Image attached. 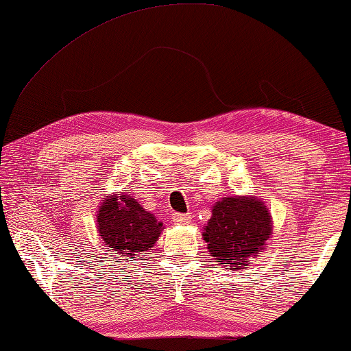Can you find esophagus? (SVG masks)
Returning <instances> with one entry per match:
<instances>
[{
	"mask_svg": "<svg viewBox=\"0 0 351 351\" xmlns=\"http://www.w3.org/2000/svg\"><path fill=\"white\" fill-rule=\"evenodd\" d=\"M171 219H173V221H175L176 225H187V223H191V215H189V214H178V213H175Z\"/></svg>",
	"mask_w": 351,
	"mask_h": 351,
	"instance_id": "esophagus-1",
	"label": "esophagus"
}]
</instances>
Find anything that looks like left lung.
<instances>
[{"mask_svg": "<svg viewBox=\"0 0 351 351\" xmlns=\"http://www.w3.org/2000/svg\"><path fill=\"white\" fill-rule=\"evenodd\" d=\"M271 215L256 197H225L213 206L203 239L215 263L241 270L271 236Z\"/></svg>", "mask_w": 351, "mask_h": 351, "instance_id": "8db88e82", "label": "left lung"}]
</instances>
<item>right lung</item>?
<instances>
[{
    "mask_svg": "<svg viewBox=\"0 0 351 351\" xmlns=\"http://www.w3.org/2000/svg\"><path fill=\"white\" fill-rule=\"evenodd\" d=\"M97 228L108 252L128 261L152 250L164 230L152 213L126 193L103 199L97 214Z\"/></svg>",
    "mask_w": 351,
    "mask_h": 351,
    "instance_id": "1",
    "label": "right lung"
}]
</instances>
